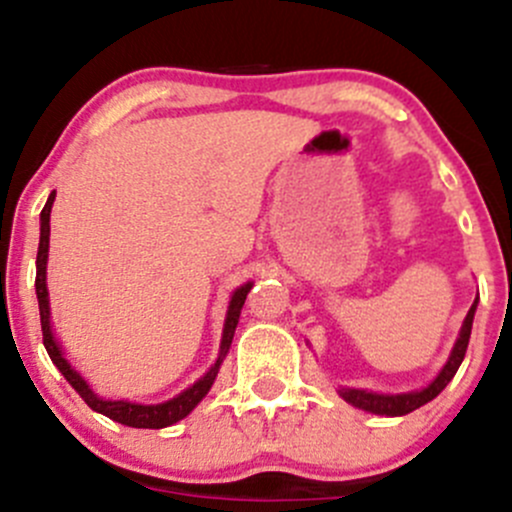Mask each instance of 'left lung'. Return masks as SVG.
I'll list each match as a JSON object with an SVG mask.
<instances>
[{"label":"left lung","mask_w":512,"mask_h":512,"mask_svg":"<svg viewBox=\"0 0 512 512\" xmlns=\"http://www.w3.org/2000/svg\"><path fill=\"white\" fill-rule=\"evenodd\" d=\"M478 299L473 302V307L468 309L466 322L461 327V337H458L456 347H453L451 356H448L446 366L441 369V374L421 391H409V394H374V391H364V389H339V396H342L347 404L356 406L361 411H371V414L379 416H406L411 411L421 409L423 404L436 399L443 389L448 386V381L456 376L458 366H461L463 356H466L468 349V339H471V329H473V314H476Z\"/></svg>","instance_id":"obj_1"}]
</instances>
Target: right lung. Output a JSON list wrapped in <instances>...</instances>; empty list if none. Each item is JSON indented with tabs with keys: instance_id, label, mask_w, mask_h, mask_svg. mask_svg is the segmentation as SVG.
<instances>
[{
	"instance_id": "obj_1",
	"label": "right lung",
	"mask_w": 512,
	"mask_h": 512,
	"mask_svg": "<svg viewBox=\"0 0 512 512\" xmlns=\"http://www.w3.org/2000/svg\"><path fill=\"white\" fill-rule=\"evenodd\" d=\"M56 193L49 195L46 200L44 210H41V237H39V252H36V299H39V314H41V334H44V347L49 352L51 361L56 364V369L66 376L71 386L79 391L81 399L91 406V409L98 411V414L113 418V421L123 423V426H133V428H165V426H173L178 423L180 418H185L200 401L205 399V394L210 391L213 386L215 376H218L220 364H223L227 349H230L232 337H235V327H237V319H240V309L245 304L247 292L252 289V282L247 285L237 287L232 292L230 299V307H227V317H225V329H223V342H220V356L215 361L213 369L208 371L205 376H200L190 389H185L183 394H178L175 399L165 401V404H151V406H143V404H131V401H106L101 396H96L91 391V386L81 379L79 371L64 359L61 354L59 342L54 339V332H51V319H49V292H46V257H49V215H51V205H54Z\"/></svg>"
}]
</instances>
